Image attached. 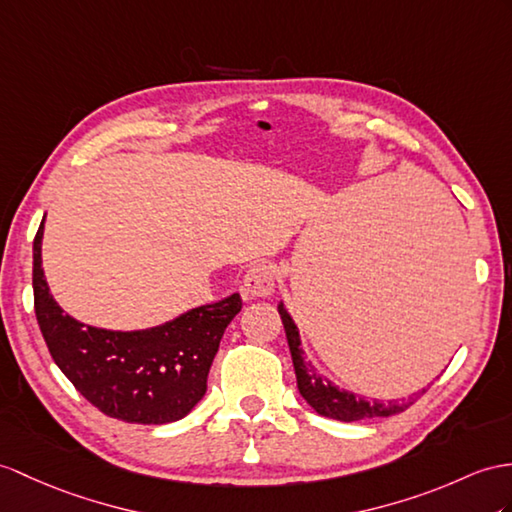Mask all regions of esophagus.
I'll use <instances>...</instances> for the list:
<instances>
[{
  "mask_svg": "<svg viewBox=\"0 0 512 512\" xmlns=\"http://www.w3.org/2000/svg\"><path fill=\"white\" fill-rule=\"evenodd\" d=\"M243 286H245L247 297H254V299L269 297L273 289H276V271H273L271 265H265V263L254 265L245 273Z\"/></svg>",
  "mask_w": 512,
  "mask_h": 512,
  "instance_id": "34e87169",
  "label": "esophagus"
}]
</instances>
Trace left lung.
I'll return each mask as SVG.
<instances>
[{
  "mask_svg": "<svg viewBox=\"0 0 512 512\" xmlns=\"http://www.w3.org/2000/svg\"><path fill=\"white\" fill-rule=\"evenodd\" d=\"M278 313L284 323L286 341H289V350L295 367V378H297V389L302 393L304 400L313 406L321 417H330L336 421H360V419H373V417H391L402 413L413 400L408 402H378V400H365V397H356L354 393L339 389L334 386L328 378H323L321 373L304 360V350L299 345V330L291 315L286 313L284 304H278ZM426 391V389H423ZM421 391V393H423Z\"/></svg>",
  "mask_w": 512,
  "mask_h": 512,
  "instance_id": "1",
  "label": "left lung"
}]
</instances>
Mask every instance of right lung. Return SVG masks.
Instances as JSON below:
<instances>
[{
    "label": "right lung",
    "mask_w": 512,
    "mask_h": 512,
    "mask_svg": "<svg viewBox=\"0 0 512 512\" xmlns=\"http://www.w3.org/2000/svg\"><path fill=\"white\" fill-rule=\"evenodd\" d=\"M43 228L45 217L34 236V313L60 371L112 419L162 426L189 415L206 393L210 365L243 306L241 295L232 293L147 330L84 326L49 293L41 267Z\"/></svg>",
    "instance_id": "add662e5"
}]
</instances>
